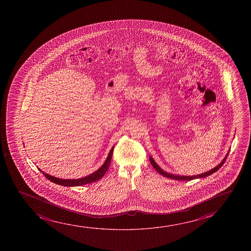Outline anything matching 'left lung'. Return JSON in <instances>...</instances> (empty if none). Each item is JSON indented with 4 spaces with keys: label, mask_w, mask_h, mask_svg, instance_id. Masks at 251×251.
<instances>
[{
    "label": "left lung",
    "mask_w": 251,
    "mask_h": 251,
    "mask_svg": "<svg viewBox=\"0 0 251 251\" xmlns=\"http://www.w3.org/2000/svg\"><path fill=\"white\" fill-rule=\"evenodd\" d=\"M228 155V154H227ZM227 155L226 156V158H224L223 161L220 163V165H217L215 168L212 169L211 171L209 172H205V173H202V174H200V175L196 176H177V175H173V174H171V173H168V172H165L162 170L159 166H158L156 163H155L154 160L152 159L151 157H150V163H151V165L153 166V168L157 171V172L160 174V175L164 176L165 177H168V178L175 179V180H179V181H190V180H193V179L196 178H203V177H205V176H208L212 175L213 173L214 172H216L219 169L224 165V163L226 162V160Z\"/></svg>",
    "instance_id": "left-lung-1"
}]
</instances>
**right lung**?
<instances>
[{"label":"right lung","mask_w":251,"mask_h":251,"mask_svg":"<svg viewBox=\"0 0 251 251\" xmlns=\"http://www.w3.org/2000/svg\"><path fill=\"white\" fill-rule=\"evenodd\" d=\"M113 149L114 147L111 148L110 153L108 155V157H107L106 160L104 162V164H103L99 170H97L96 172H93V174L87 176H85V177H83V178L66 179V180L65 179H60L46 174L45 172H42L40 169H38V170H39V171L44 174L45 177L49 179L50 182L56 183V184H59V185L66 186V187L85 185V184H87V183L96 182L98 180H100V179L103 177V175L106 173L108 169H109V166H110V161H111V157H112V154H113Z\"/></svg>","instance_id":"obj_1"}]
</instances>
